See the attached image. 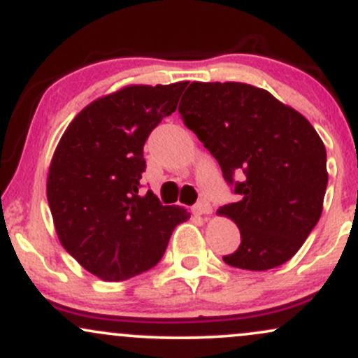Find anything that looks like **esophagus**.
Here are the masks:
<instances>
[{
  "instance_id": "esophagus-1",
  "label": "esophagus",
  "mask_w": 358,
  "mask_h": 358,
  "mask_svg": "<svg viewBox=\"0 0 358 358\" xmlns=\"http://www.w3.org/2000/svg\"><path fill=\"white\" fill-rule=\"evenodd\" d=\"M192 211H194V215H199V216H206L211 213V204L208 203L206 199H201L199 203L194 204V208H192Z\"/></svg>"
}]
</instances>
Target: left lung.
Masks as SVG:
<instances>
[{
    "instance_id": "obj_1",
    "label": "left lung",
    "mask_w": 358,
    "mask_h": 358,
    "mask_svg": "<svg viewBox=\"0 0 358 358\" xmlns=\"http://www.w3.org/2000/svg\"><path fill=\"white\" fill-rule=\"evenodd\" d=\"M180 103L184 125L238 196L218 210L238 224L242 238L223 260L245 271L282 266L323 211L328 172L320 135L303 115L250 84L191 83Z\"/></svg>"
}]
</instances>
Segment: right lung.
Listing matches in <instances>:
<instances>
[{
    "label": "right lung",
    "instance_id": "right-lung-1",
    "mask_svg": "<svg viewBox=\"0 0 358 358\" xmlns=\"http://www.w3.org/2000/svg\"><path fill=\"white\" fill-rule=\"evenodd\" d=\"M187 83L127 86L96 99L64 131L47 199L60 243L99 279L116 282L155 267L191 213L140 194L148 135L178 108Z\"/></svg>",
    "mask_w": 358,
    "mask_h": 358
}]
</instances>
